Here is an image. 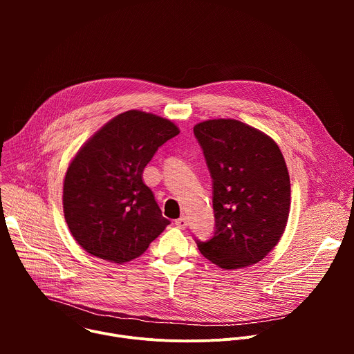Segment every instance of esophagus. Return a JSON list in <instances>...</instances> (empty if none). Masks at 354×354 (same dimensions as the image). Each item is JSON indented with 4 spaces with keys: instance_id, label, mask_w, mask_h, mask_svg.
Segmentation results:
<instances>
[{
    "instance_id": "obj_1",
    "label": "esophagus",
    "mask_w": 354,
    "mask_h": 354,
    "mask_svg": "<svg viewBox=\"0 0 354 354\" xmlns=\"http://www.w3.org/2000/svg\"><path fill=\"white\" fill-rule=\"evenodd\" d=\"M175 225H176L178 228H180V230H185V228L187 227V218H186L185 216L179 217L178 220H175Z\"/></svg>"
}]
</instances>
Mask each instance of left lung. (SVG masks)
Here are the masks:
<instances>
[{"instance_id":"1","label":"left lung","mask_w":354,"mask_h":354,"mask_svg":"<svg viewBox=\"0 0 354 354\" xmlns=\"http://www.w3.org/2000/svg\"><path fill=\"white\" fill-rule=\"evenodd\" d=\"M213 179L214 235L201 255L221 269L261 262L280 241L290 213V176L273 138L234 119L196 124Z\"/></svg>"}]
</instances>
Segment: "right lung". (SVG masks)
Listing matches in <instances>:
<instances>
[{"label":"right lung","instance_id":"obj_1","mask_svg":"<svg viewBox=\"0 0 354 354\" xmlns=\"http://www.w3.org/2000/svg\"><path fill=\"white\" fill-rule=\"evenodd\" d=\"M178 134L168 119L127 111L80 148L64 178L63 209L71 235L89 255L130 262L171 224L142 182V171Z\"/></svg>","mask_w":354,"mask_h":354}]
</instances>
